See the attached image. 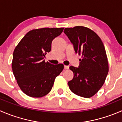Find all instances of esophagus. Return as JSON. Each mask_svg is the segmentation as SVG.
<instances>
[{"mask_svg":"<svg viewBox=\"0 0 122 122\" xmlns=\"http://www.w3.org/2000/svg\"><path fill=\"white\" fill-rule=\"evenodd\" d=\"M69 68V66H64V69L65 70H68Z\"/></svg>","mask_w":122,"mask_h":122,"instance_id":"34e87169","label":"esophagus"}]
</instances>
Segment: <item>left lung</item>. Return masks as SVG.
Wrapping results in <instances>:
<instances>
[{"mask_svg": "<svg viewBox=\"0 0 122 122\" xmlns=\"http://www.w3.org/2000/svg\"><path fill=\"white\" fill-rule=\"evenodd\" d=\"M64 32L73 44L76 53L82 55L78 68L70 67L74 77L68 81L69 88L76 95L91 97L100 89L109 72L103 43L94 31L86 27L67 28Z\"/></svg>", "mask_w": 122, "mask_h": 122, "instance_id": "8db88e82", "label": "left lung"}]
</instances>
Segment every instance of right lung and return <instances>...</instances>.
I'll list each match as a JSON object with an SVG mask.
<instances>
[{"instance_id":"1","label":"right lung","mask_w":122,"mask_h":122,"mask_svg":"<svg viewBox=\"0 0 122 122\" xmlns=\"http://www.w3.org/2000/svg\"><path fill=\"white\" fill-rule=\"evenodd\" d=\"M64 28H41L28 32L16 46L12 67L21 90L32 97H41L50 92L55 78L64 69L62 64L45 62L52 40Z\"/></svg>"}]
</instances>
